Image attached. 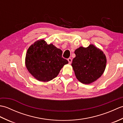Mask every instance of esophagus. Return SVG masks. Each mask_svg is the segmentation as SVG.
I'll list each match as a JSON object with an SVG mask.
<instances>
[{
    "instance_id": "1",
    "label": "esophagus",
    "mask_w": 123,
    "mask_h": 123,
    "mask_svg": "<svg viewBox=\"0 0 123 123\" xmlns=\"http://www.w3.org/2000/svg\"><path fill=\"white\" fill-rule=\"evenodd\" d=\"M68 61L69 62V64H71V62H72V59L71 58H69L68 59Z\"/></svg>"
}]
</instances>
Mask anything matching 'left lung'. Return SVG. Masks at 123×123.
<instances>
[{"instance_id":"8db88e82","label":"left lung","mask_w":123,"mask_h":123,"mask_svg":"<svg viewBox=\"0 0 123 123\" xmlns=\"http://www.w3.org/2000/svg\"><path fill=\"white\" fill-rule=\"evenodd\" d=\"M74 53L71 66L80 82L90 84L101 76L106 69L107 59L100 49L90 44L87 48L80 46Z\"/></svg>"}]
</instances>
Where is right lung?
<instances>
[{
    "mask_svg": "<svg viewBox=\"0 0 123 123\" xmlns=\"http://www.w3.org/2000/svg\"><path fill=\"white\" fill-rule=\"evenodd\" d=\"M62 55L61 49L41 39L28 49L25 57L26 67L36 80L48 82L56 77L64 65L68 63Z\"/></svg>",
    "mask_w": 123,
    "mask_h": 123,
    "instance_id": "right-lung-1",
    "label": "right lung"
}]
</instances>
